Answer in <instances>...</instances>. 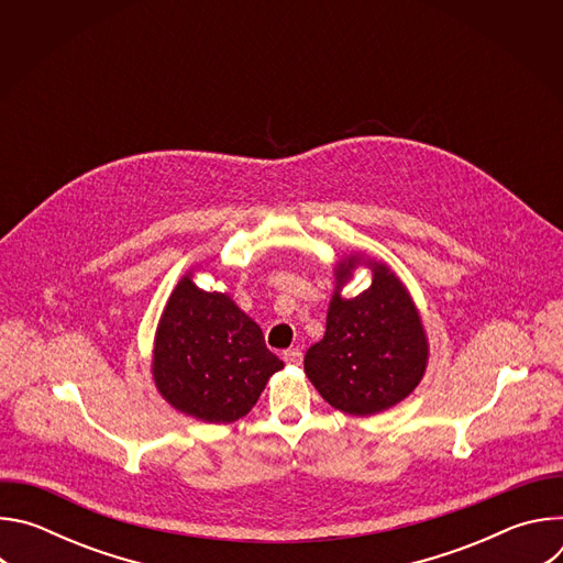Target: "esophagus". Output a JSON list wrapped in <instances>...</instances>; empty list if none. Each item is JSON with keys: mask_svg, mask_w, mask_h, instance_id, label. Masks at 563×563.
<instances>
[{"mask_svg": "<svg viewBox=\"0 0 563 563\" xmlns=\"http://www.w3.org/2000/svg\"><path fill=\"white\" fill-rule=\"evenodd\" d=\"M283 358H285L289 365H300V361H302V352H300V347H291V350L283 352Z\"/></svg>", "mask_w": 563, "mask_h": 563, "instance_id": "obj_1", "label": "esophagus"}]
</instances>
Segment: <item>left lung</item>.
<instances>
[{
  "label": "left lung",
  "mask_w": 563,
  "mask_h": 563,
  "mask_svg": "<svg viewBox=\"0 0 563 563\" xmlns=\"http://www.w3.org/2000/svg\"><path fill=\"white\" fill-rule=\"evenodd\" d=\"M354 265L347 258L336 269L339 285ZM426 361L428 341L408 291L385 265H374L369 289L350 300L334 294L325 336L307 350L305 372L330 406L369 417L404 400Z\"/></svg>",
  "instance_id": "1"
}]
</instances>
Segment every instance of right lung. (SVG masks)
<instances>
[{"label":"right lung","mask_w":563,"mask_h":563,"mask_svg":"<svg viewBox=\"0 0 563 563\" xmlns=\"http://www.w3.org/2000/svg\"><path fill=\"white\" fill-rule=\"evenodd\" d=\"M283 361L261 328L224 294L198 289L189 276L159 320L153 376L169 404L207 423L245 417Z\"/></svg>","instance_id":"right-lung-1"}]
</instances>
